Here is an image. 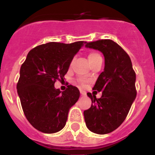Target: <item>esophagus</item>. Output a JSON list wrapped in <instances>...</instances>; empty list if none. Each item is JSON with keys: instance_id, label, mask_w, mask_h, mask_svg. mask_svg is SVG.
<instances>
[{"instance_id": "1", "label": "esophagus", "mask_w": 155, "mask_h": 155, "mask_svg": "<svg viewBox=\"0 0 155 155\" xmlns=\"http://www.w3.org/2000/svg\"><path fill=\"white\" fill-rule=\"evenodd\" d=\"M80 94L82 95V96H85L86 95V92H85L84 90L80 89Z\"/></svg>"}]
</instances>
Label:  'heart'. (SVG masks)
<instances>
[{
	"label": "heart",
	"instance_id": "obj_1",
	"mask_svg": "<svg viewBox=\"0 0 155 155\" xmlns=\"http://www.w3.org/2000/svg\"><path fill=\"white\" fill-rule=\"evenodd\" d=\"M100 57H101V56L100 55V54H98L97 52L92 51L90 52L89 54H88V58H89V61L91 63L93 62L94 60H96L97 58H100ZM79 82H80L82 85H84L87 82V80L86 78H80V79H79Z\"/></svg>",
	"mask_w": 155,
	"mask_h": 155
}]
</instances>
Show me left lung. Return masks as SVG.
<instances>
[{
    "instance_id": "obj_1",
    "label": "left lung",
    "mask_w": 155,
    "mask_h": 155,
    "mask_svg": "<svg viewBox=\"0 0 155 155\" xmlns=\"http://www.w3.org/2000/svg\"><path fill=\"white\" fill-rule=\"evenodd\" d=\"M85 47L98 50L104 56V69L92 89L101 92V98L87 92L92 105L84 112L87 129L105 134L117 129L127 117L137 96L136 74L130 56L117 43L110 39L86 42Z\"/></svg>"
}]
</instances>
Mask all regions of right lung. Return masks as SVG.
I'll use <instances>...</instances> for the list:
<instances>
[{
	"label": "right lung",
	"mask_w": 155,
	"mask_h": 155,
	"mask_svg": "<svg viewBox=\"0 0 155 155\" xmlns=\"http://www.w3.org/2000/svg\"><path fill=\"white\" fill-rule=\"evenodd\" d=\"M84 43L51 42L28 53L21 67L17 89L25 117L36 130L53 134L65 126L69 109L79 99L80 91L70 84L61 92L54 88V83L63 81Z\"/></svg>",
	"instance_id": "add662e5"
}]
</instances>
